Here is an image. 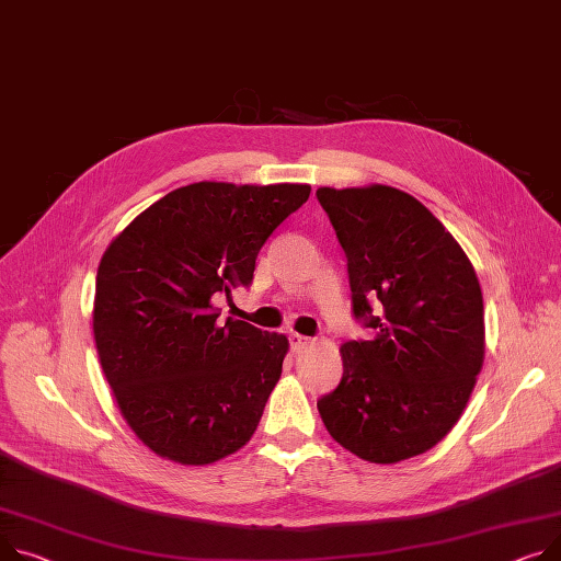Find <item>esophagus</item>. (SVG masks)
<instances>
[{"mask_svg":"<svg viewBox=\"0 0 561 561\" xmlns=\"http://www.w3.org/2000/svg\"><path fill=\"white\" fill-rule=\"evenodd\" d=\"M288 341H290L293 352H300V350L309 347V343H311V339H307V335H300V333H290Z\"/></svg>","mask_w":561,"mask_h":561,"instance_id":"esophagus-1","label":"esophagus"}]
</instances>
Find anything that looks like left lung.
Returning <instances> with one entry per match:
<instances>
[{"mask_svg": "<svg viewBox=\"0 0 561 561\" xmlns=\"http://www.w3.org/2000/svg\"><path fill=\"white\" fill-rule=\"evenodd\" d=\"M316 198L347 256L352 316L375 333L343 345V379L318 399L322 422L367 462L420 456L456 426L482 367L476 271L442 222L392 186H320Z\"/></svg>", "mask_w": 561, "mask_h": 561, "instance_id": "left-lung-1", "label": "left lung"}]
</instances>
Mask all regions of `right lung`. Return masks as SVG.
I'll return each mask as SVG.
<instances>
[{"label":"right lung","instance_id":"obj_1","mask_svg":"<svg viewBox=\"0 0 561 561\" xmlns=\"http://www.w3.org/2000/svg\"><path fill=\"white\" fill-rule=\"evenodd\" d=\"M309 194V184H186L105 250L92 316L99 360L124 420L158 456L209 465L256 431L288 341L218 320L214 300L252 284L259 250Z\"/></svg>","mask_w":561,"mask_h":561}]
</instances>
